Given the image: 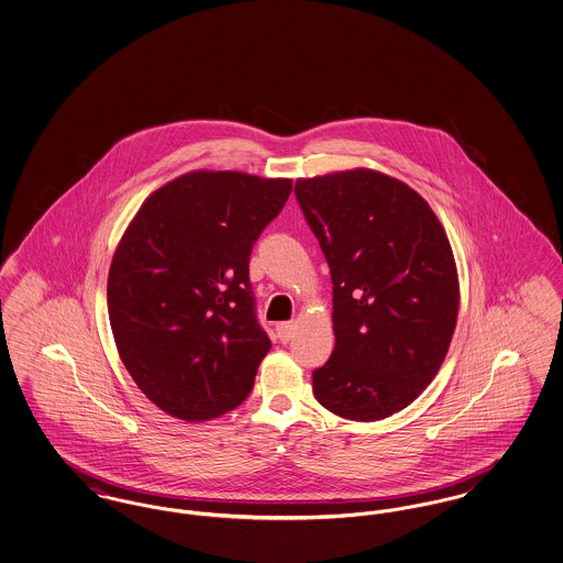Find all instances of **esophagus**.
Masks as SVG:
<instances>
[{
    "label": "esophagus",
    "mask_w": 563,
    "mask_h": 563,
    "mask_svg": "<svg viewBox=\"0 0 563 563\" xmlns=\"http://www.w3.org/2000/svg\"><path fill=\"white\" fill-rule=\"evenodd\" d=\"M295 333V322H278L276 324V338L283 342V344H287L291 338H294Z\"/></svg>",
    "instance_id": "obj_1"
}]
</instances>
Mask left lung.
Masks as SVG:
<instances>
[{
	"mask_svg": "<svg viewBox=\"0 0 563 563\" xmlns=\"http://www.w3.org/2000/svg\"><path fill=\"white\" fill-rule=\"evenodd\" d=\"M295 198L333 283L335 349L312 393L340 418H388L429 386L454 335L445 230L418 191L367 168L299 179Z\"/></svg>",
	"mask_w": 563,
	"mask_h": 563,
	"instance_id": "left-lung-1",
	"label": "left lung"
}]
</instances>
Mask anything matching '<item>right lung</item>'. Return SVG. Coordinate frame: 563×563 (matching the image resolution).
<instances>
[{
	"label": "right lung",
	"instance_id": "obj_1",
	"mask_svg": "<svg viewBox=\"0 0 563 563\" xmlns=\"http://www.w3.org/2000/svg\"><path fill=\"white\" fill-rule=\"evenodd\" d=\"M291 186L188 173L154 191L126 228L109 268V322L124 367L162 411L202 422L249 397L272 346L249 260Z\"/></svg>",
	"mask_w": 563,
	"mask_h": 563
}]
</instances>
